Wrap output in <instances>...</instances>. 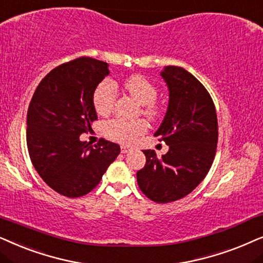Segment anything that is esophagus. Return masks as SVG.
Listing matches in <instances>:
<instances>
[{
  "label": "esophagus",
  "mask_w": 263,
  "mask_h": 263,
  "mask_svg": "<svg viewBox=\"0 0 263 263\" xmlns=\"http://www.w3.org/2000/svg\"><path fill=\"white\" fill-rule=\"evenodd\" d=\"M128 152H131V149H129V146H127V145H121V153H122V154H127Z\"/></svg>",
  "instance_id": "1"
}]
</instances>
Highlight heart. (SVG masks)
<instances>
[{"instance_id":"heart-1","label":"heart","mask_w":263,"mask_h":263,"mask_svg":"<svg viewBox=\"0 0 263 263\" xmlns=\"http://www.w3.org/2000/svg\"><path fill=\"white\" fill-rule=\"evenodd\" d=\"M124 86L127 92L139 104L144 107L143 111L150 118H155L159 109L154 104L156 100L157 90L154 84L145 78V77L135 74L125 80ZM115 100H117V86L109 79L100 83L93 91L92 103L96 113L99 115H108L113 109ZM148 124L144 120L125 121L115 120L108 121L104 125V135L111 141L122 143V144H134L142 135L145 134Z\"/></svg>"}]
</instances>
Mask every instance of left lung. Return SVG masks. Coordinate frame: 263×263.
Instances as JSON below:
<instances>
[{
	"label": "left lung",
	"instance_id": "left-lung-1",
	"mask_svg": "<svg viewBox=\"0 0 263 263\" xmlns=\"http://www.w3.org/2000/svg\"><path fill=\"white\" fill-rule=\"evenodd\" d=\"M160 76L170 100L155 136L170 149L161 157L155 150H143L146 162L137 172V183L152 201L170 203L190 194L211 170L218 144V119L208 91L186 69L166 66Z\"/></svg>",
	"mask_w": 263,
	"mask_h": 263
}]
</instances>
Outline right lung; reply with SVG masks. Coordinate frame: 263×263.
I'll return each mask as SVG.
<instances>
[{
  "instance_id": "obj_1",
  "label": "right lung",
  "mask_w": 263,
  "mask_h": 263,
  "mask_svg": "<svg viewBox=\"0 0 263 263\" xmlns=\"http://www.w3.org/2000/svg\"><path fill=\"white\" fill-rule=\"evenodd\" d=\"M107 62L79 58L42 79L27 111L26 142L33 167L47 185L66 197L89 194L120 154L117 143L80 141L97 114L93 91L109 74Z\"/></svg>"
}]
</instances>
